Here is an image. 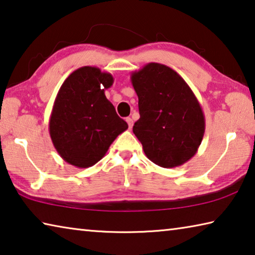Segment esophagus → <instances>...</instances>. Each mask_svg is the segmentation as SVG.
<instances>
[{
  "instance_id": "esophagus-1",
  "label": "esophagus",
  "mask_w": 255,
  "mask_h": 255,
  "mask_svg": "<svg viewBox=\"0 0 255 255\" xmlns=\"http://www.w3.org/2000/svg\"><path fill=\"white\" fill-rule=\"evenodd\" d=\"M126 122H127V124H128V127H129V128H131V127H132V125H133L132 119L128 117V118H126Z\"/></svg>"
}]
</instances>
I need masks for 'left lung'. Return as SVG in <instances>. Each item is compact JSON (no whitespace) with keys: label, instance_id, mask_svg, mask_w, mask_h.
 Wrapping results in <instances>:
<instances>
[{"label":"left lung","instance_id":"8db88e82","mask_svg":"<svg viewBox=\"0 0 255 255\" xmlns=\"http://www.w3.org/2000/svg\"><path fill=\"white\" fill-rule=\"evenodd\" d=\"M140 118L132 131L158 166H180L195 156L205 133V115L195 93L171 67L148 63L131 73Z\"/></svg>","mask_w":255,"mask_h":255}]
</instances>
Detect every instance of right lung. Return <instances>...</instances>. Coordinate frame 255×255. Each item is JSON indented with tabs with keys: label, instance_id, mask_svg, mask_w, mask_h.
I'll return each instance as SVG.
<instances>
[{
	"label": "right lung",
	"instance_id": "obj_1",
	"mask_svg": "<svg viewBox=\"0 0 255 255\" xmlns=\"http://www.w3.org/2000/svg\"><path fill=\"white\" fill-rule=\"evenodd\" d=\"M112 84L110 73L83 66L71 73L60 86L48 129L59 156L73 166L94 165L128 128L105 94Z\"/></svg>",
	"mask_w": 255,
	"mask_h": 255
}]
</instances>
